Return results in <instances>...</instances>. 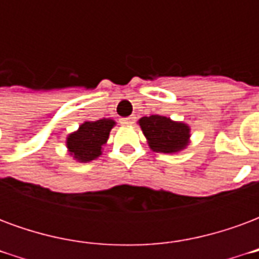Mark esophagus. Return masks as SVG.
Wrapping results in <instances>:
<instances>
[{
	"mask_svg": "<svg viewBox=\"0 0 259 259\" xmlns=\"http://www.w3.org/2000/svg\"><path fill=\"white\" fill-rule=\"evenodd\" d=\"M120 123L126 124V126H130V124L135 123V118H133V116H129V118H122L120 119Z\"/></svg>",
	"mask_w": 259,
	"mask_h": 259,
	"instance_id": "obj_1",
	"label": "esophagus"
}]
</instances>
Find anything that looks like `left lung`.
I'll return each mask as SVG.
<instances>
[{
    "mask_svg": "<svg viewBox=\"0 0 259 259\" xmlns=\"http://www.w3.org/2000/svg\"><path fill=\"white\" fill-rule=\"evenodd\" d=\"M137 123L146 136L148 147L154 152L178 154L190 144L191 129L185 122L161 115H151L140 118Z\"/></svg>",
    "mask_w": 259,
    "mask_h": 259,
    "instance_id": "8db88e82",
    "label": "left lung"
}]
</instances>
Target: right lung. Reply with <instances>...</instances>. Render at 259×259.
I'll return each mask as SVG.
<instances>
[{
	"mask_svg": "<svg viewBox=\"0 0 259 259\" xmlns=\"http://www.w3.org/2000/svg\"><path fill=\"white\" fill-rule=\"evenodd\" d=\"M116 124L113 119L85 120L79 129L69 133L66 137L68 154L77 162H91L102 155L104 146L109 139V132Z\"/></svg>",
	"mask_w": 259,
	"mask_h": 259,
	"instance_id": "1",
	"label": "right lung"
}]
</instances>
